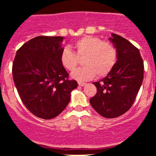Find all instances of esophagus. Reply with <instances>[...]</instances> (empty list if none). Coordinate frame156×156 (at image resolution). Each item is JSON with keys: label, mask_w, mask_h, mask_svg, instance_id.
Segmentation results:
<instances>
[{"label": "esophagus", "mask_w": 156, "mask_h": 156, "mask_svg": "<svg viewBox=\"0 0 156 156\" xmlns=\"http://www.w3.org/2000/svg\"><path fill=\"white\" fill-rule=\"evenodd\" d=\"M86 83H84V82H78V85L79 86H80V87H83V86H85L86 85Z\"/></svg>", "instance_id": "esophagus-1"}]
</instances>
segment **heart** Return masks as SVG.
Returning a JSON list of instances; mask_svg holds the SVG:
<instances>
[{"label":"heart","instance_id":"b5f03b06","mask_svg":"<svg viewBox=\"0 0 156 156\" xmlns=\"http://www.w3.org/2000/svg\"><path fill=\"white\" fill-rule=\"evenodd\" d=\"M73 47L76 54L69 48H64L60 54V62L66 69L73 71L79 63L78 58L84 56L83 64L85 66L72 73V77L76 80H89L95 76L104 77L117 62V51L114 44L98 37L85 36L77 40Z\"/></svg>","mask_w":156,"mask_h":156}]
</instances>
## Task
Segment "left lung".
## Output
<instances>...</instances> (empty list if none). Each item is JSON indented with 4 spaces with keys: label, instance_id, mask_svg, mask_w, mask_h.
<instances>
[{
    "label": "left lung",
    "instance_id": "8db88e82",
    "mask_svg": "<svg viewBox=\"0 0 156 156\" xmlns=\"http://www.w3.org/2000/svg\"><path fill=\"white\" fill-rule=\"evenodd\" d=\"M117 51L112 70L101 80L94 82L97 93L90 99L94 110L105 118H115L133 104L144 76V62L139 49L121 36L109 39Z\"/></svg>",
    "mask_w": 156,
    "mask_h": 156
}]
</instances>
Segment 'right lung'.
Here are the masks:
<instances>
[{
    "label": "right lung",
    "instance_id": "add662e5",
    "mask_svg": "<svg viewBox=\"0 0 156 156\" xmlns=\"http://www.w3.org/2000/svg\"><path fill=\"white\" fill-rule=\"evenodd\" d=\"M62 37L39 36L17 50L12 76L23 104L34 115L51 119L61 114L78 87L60 62Z\"/></svg>",
    "mask_w": 156,
    "mask_h": 156
}]
</instances>
